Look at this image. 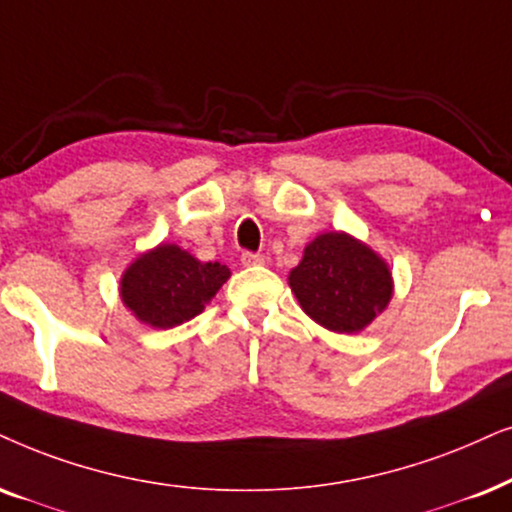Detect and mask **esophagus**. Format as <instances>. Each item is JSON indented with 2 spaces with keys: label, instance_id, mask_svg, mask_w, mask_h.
I'll use <instances>...</instances> for the list:
<instances>
[{
  "label": "esophagus",
  "instance_id": "obj_1",
  "mask_svg": "<svg viewBox=\"0 0 512 512\" xmlns=\"http://www.w3.org/2000/svg\"><path fill=\"white\" fill-rule=\"evenodd\" d=\"M240 261H242V265H263L265 263V256L263 254H254V251H244Z\"/></svg>",
  "mask_w": 512,
  "mask_h": 512
}]
</instances>
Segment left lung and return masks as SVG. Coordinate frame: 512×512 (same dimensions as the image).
I'll list each match as a JSON object with an SVG mask.
<instances>
[{
	"label": "left lung",
	"instance_id": "8db88e82",
	"mask_svg": "<svg viewBox=\"0 0 512 512\" xmlns=\"http://www.w3.org/2000/svg\"><path fill=\"white\" fill-rule=\"evenodd\" d=\"M289 284L305 313L338 334L367 327L393 296L388 265L343 232L310 242Z\"/></svg>",
	"mask_w": 512,
	"mask_h": 512
}]
</instances>
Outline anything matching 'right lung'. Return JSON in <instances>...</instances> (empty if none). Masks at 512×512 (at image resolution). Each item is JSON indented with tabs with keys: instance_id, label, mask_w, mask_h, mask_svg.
<instances>
[{
	"instance_id": "obj_1",
	"label": "right lung",
	"mask_w": 512,
	"mask_h": 512,
	"mask_svg": "<svg viewBox=\"0 0 512 512\" xmlns=\"http://www.w3.org/2000/svg\"><path fill=\"white\" fill-rule=\"evenodd\" d=\"M230 270L221 263H199L176 244L148 251L122 277V301L138 320L171 329L204 310Z\"/></svg>"
}]
</instances>
